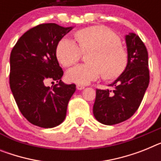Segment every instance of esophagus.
I'll list each match as a JSON object with an SVG mask.
<instances>
[{
  "label": "esophagus",
  "instance_id": "1",
  "mask_svg": "<svg viewBox=\"0 0 161 161\" xmlns=\"http://www.w3.org/2000/svg\"><path fill=\"white\" fill-rule=\"evenodd\" d=\"M85 88H86V87H85V86L80 85V84H77V85H76V89H77V90H84Z\"/></svg>",
  "mask_w": 161,
  "mask_h": 161
}]
</instances>
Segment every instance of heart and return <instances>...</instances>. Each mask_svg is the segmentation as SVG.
<instances>
[{
	"mask_svg": "<svg viewBox=\"0 0 161 161\" xmlns=\"http://www.w3.org/2000/svg\"><path fill=\"white\" fill-rule=\"evenodd\" d=\"M77 45L63 39L56 48V57L62 66L70 67L77 64L81 53H87L88 64L75 67L67 73V79L74 83H90L102 74L108 80H115L123 73L128 64V53L120 39L104 26H90L75 31Z\"/></svg>",
	"mask_w": 161,
	"mask_h": 161,
	"instance_id": "heart-1",
	"label": "heart"
}]
</instances>
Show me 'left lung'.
<instances>
[{"instance_id":"left-lung-1","label":"left lung","mask_w":161,"mask_h":161,"mask_svg":"<svg viewBox=\"0 0 161 161\" xmlns=\"http://www.w3.org/2000/svg\"><path fill=\"white\" fill-rule=\"evenodd\" d=\"M128 64L117 79L109 85L114 90H96L93 112L97 121L112 125L131 117L139 108L149 85L148 53L135 33L125 35Z\"/></svg>"}]
</instances>
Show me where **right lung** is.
<instances>
[{
  "label": "right lung",
  "instance_id": "right-lung-1",
  "mask_svg": "<svg viewBox=\"0 0 161 161\" xmlns=\"http://www.w3.org/2000/svg\"><path fill=\"white\" fill-rule=\"evenodd\" d=\"M73 28L44 23L26 31L9 58V86L19 111L30 123L53 128L64 121L75 85L62 81L64 71L56 57L61 39ZM48 79L58 84L50 89Z\"/></svg>",
  "mask_w": 161,
  "mask_h": 161
}]
</instances>
